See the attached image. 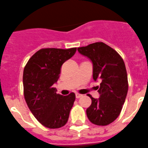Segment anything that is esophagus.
Listing matches in <instances>:
<instances>
[{"label":"esophagus","instance_id":"1","mask_svg":"<svg viewBox=\"0 0 148 148\" xmlns=\"http://www.w3.org/2000/svg\"><path fill=\"white\" fill-rule=\"evenodd\" d=\"M82 97V94H79V93H76V98L77 99H79V98Z\"/></svg>","mask_w":148,"mask_h":148}]
</instances>
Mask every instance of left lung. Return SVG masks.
<instances>
[{"instance_id": "8db88e82", "label": "left lung", "mask_w": 148, "mask_h": 148, "mask_svg": "<svg viewBox=\"0 0 148 148\" xmlns=\"http://www.w3.org/2000/svg\"><path fill=\"white\" fill-rule=\"evenodd\" d=\"M77 50L93 63V79L101 80L97 86L100 97L96 99L88 94L92 103L87 109V116L95 125H109L121 114L128 93V77L123 60L114 49L103 42L90 44Z\"/></svg>"}]
</instances>
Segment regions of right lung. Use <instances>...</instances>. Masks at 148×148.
<instances>
[{"label":"right lung","mask_w":148,"mask_h":148,"mask_svg":"<svg viewBox=\"0 0 148 148\" xmlns=\"http://www.w3.org/2000/svg\"><path fill=\"white\" fill-rule=\"evenodd\" d=\"M77 48H44L29 59L23 71L24 97L34 117L44 126L59 128L67 123L75 94L56 93L53 85L60 77L62 65Z\"/></svg>","instance_id":"obj_1"}]
</instances>
